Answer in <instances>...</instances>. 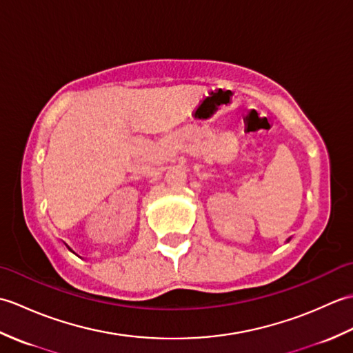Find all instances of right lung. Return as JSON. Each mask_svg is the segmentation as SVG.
Listing matches in <instances>:
<instances>
[{
    "label": "right lung",
    "instance_id": "1",
    "mask_svg": "<svg viewBox=\"0 0 353 353\" xmlns=\"http://www.w3.org/2000/svg\"><path fill=\"white\" fill-rule=\"evenodd\" d=\"M66 247H68V249H70V250H71V252H72V253H76V252H74V250H72V249H71V247H70V245H68V244H66Z\"/></svg>",
    "mask_w": 353,
    "mask_h": 353
}]
</instances>
